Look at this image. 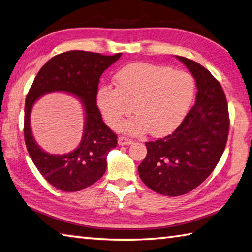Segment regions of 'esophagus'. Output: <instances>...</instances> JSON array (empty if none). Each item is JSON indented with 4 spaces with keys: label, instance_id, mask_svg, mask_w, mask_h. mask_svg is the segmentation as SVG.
<instances>
[{
    "label": "esophagus",
    "instance_id": "esophagus-1",
    "mask_svg": "<svg viewBox=\"0 0 252 252\" xmlns=\"http://www.w3.org/2000/svg\"><path fill=\"white\" fill-rule=\"evenodd\" d=\"M131 143H132V141L125 138V136H120V138L118 139V144L121 145V146H123V145H130Z\"/></svg>",
    "mask_w": 252,
    "mask_h": 252
}]
</instances>
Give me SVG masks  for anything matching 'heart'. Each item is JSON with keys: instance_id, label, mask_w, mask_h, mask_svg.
<instances>
[{"instance_id": "obj_1", "label": "heart", "mask_w": 252, "mask_h": 252, "mask_svg": "<svg viewBox=\"0 0 252 252\" xmlns=\"http://www.w3.org/2000/svg\"><path fill=\"white\" fill-rule=\"evenodd\" d=\"M114 88L100 86L95 103L103 120L118 129L133 111L135 117L122 126L129 135L168 134L185 118L195 94V80L186 71L165 65L132 63L113 76Z\"/></svg>"}]
</instances>
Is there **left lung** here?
Returning a JSON list of instances; mask_svg holds the SVG:
<instances>
[{
	"label": "left lung",
	"mask_w": 252,
	"mask_h": 252,
	"mask_svg": "<svg viewBox=\"0 0 252 252\" xmlns=\"http://www.w3.org/2000/svg\"><path fill=\"white\" fill-rule=\"evenodd\" d=\"M176 58L196 81L195 104L172 134L146 142L148 154L138 167L144 184L165 196L184 195L202 184L220 159L229 131L220 84L198 63Z\"/></svg>",
	"instance_id": "8db88e82"
}]
</instances>
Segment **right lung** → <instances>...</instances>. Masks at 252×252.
I'll list each match as a JSON object with an SVG mask.
<instances>
[{"mask_svg":"<svg viewBox=\"0 0 252 252\" xmlns=\"http://www.w3.org/2000/svg\"><path fill=\"white\" fill-rule=\"evenodd\" d=\"M121 57L84 50L56 55L40 68L25 100L24 138L27 151L39 173L63 191H78L94 184L107 170L108 153L117 146V135L102 121L95 93L103 71ZM69 93L82 101L85 112L84 133L78 148L57 156L44 151L30 129L33 103L48 92Z\"/></svg>","mask_w":252,"mask_h":252,"instance_id":"obj_1","label":"right lung"}]
</instances>
